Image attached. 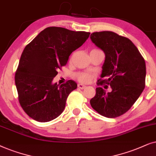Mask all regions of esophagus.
Listing matches in <instances>:
<instances>
[{"mask_svg":"<svg viewBox=\"0 0 156 156\" xmlns=\"http://www.w3.org/2000/svg\"><path fill=\"white\" fill-rule=\"evenodd\" d=\"M78 88H79L80 89H84V88H86V86H84L83 84H81V83L78 84Z\"/></svg>","mask_w":156,"mask_h":156,"instance_id":"esophagus-1","label":"esophagus"}]
</instances>
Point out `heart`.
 I'll return each mask as SVG.
<instances>
[{
    "instance_id": "b5f03b06",
    "label": "heart",
    "mask_w": 156,
    "mask_h": 156,
    "mask_svg": "<svg viewBox=\"0 0 156 156\" xmlns=\"http://www.w3.org/2000/svg\"><path fill=\"white\" fill-rule=\"evenodd\" d=\"M95 50L97 49H93L92 51H95ZM76 77L80 82L83 83H88L91 82V80L93 78V75L88 73H80L77 74Z\"/></svg>"
}]
</instances>
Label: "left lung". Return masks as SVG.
<instances>
[{"instance_id":"1","label":"left lung","mask_w":156,"mask_h":156,"mask_svg":"<svg viewBox=\"0 0 156 156\" xmlns=\"http://www.w3.org/2000/svg\"><path fill=\"white\" fill-rule=\"evenodd\" d=\"M90 39L103 50L105 58L96 93L90 101L95 111L113 118L126 113L146 86V62L131 41L112 31L91 33ZM110 85L106 93L101 86ZM108 87V86H106Z\"/></svg>"}]
</instances>
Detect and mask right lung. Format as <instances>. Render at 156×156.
<instances>
[{
	"label": "right lung",
	"instance_id": "obj_1",
	"mask_svg": "<svg viewBox=\"0 0 156 156\" xmlns=\"http://www.w3.org/2000/svg\"><path fill=\"white\" fill-rule=\"evenodd\" d=\"M90 33L48 27L25 47L15 83L20 106L33 120L45 123L63 113L67 98L77 88V84L69 80L59 86L53 83V78Z\"/></svg>",
	"mask_w": 156,
	"mask_h": 156
}]
</instances>
